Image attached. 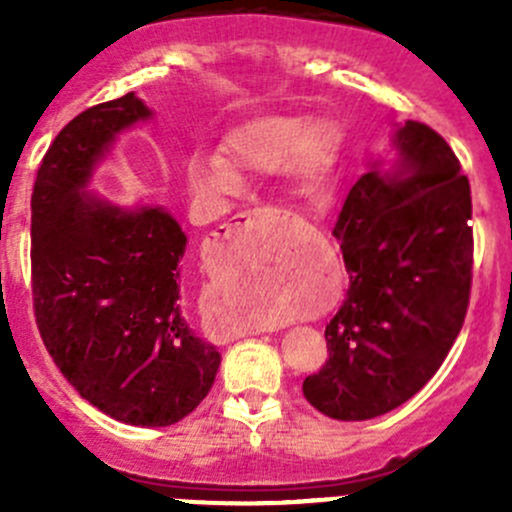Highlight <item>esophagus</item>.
<instances>
[{
    "label": "esophagus",
    "instance_id": "34e87169",
    "mask_svg": "<svg viewBox=\"0 0 512 512\" xmlns=\"http://www.w3.org/2000/svg\"><path fill=\"white\" fill-rule=\"evenodd\" d=\"M265 225V213L262 210H250V213H240L230 220V223L220 227L213 237V245L215 247H232L237 245L240 240H245L247 235L257 232L260 227ZM220 332H225L227 337H245V334H260L265 329H240L235 324H227V322H218Z\"/></svg>",
    "mask_w": 512,
    "mask_h": 512
}]
</instances>
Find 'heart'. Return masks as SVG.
Here are the masks:
<instances>
[{
    "instance_id": "heart-1",
    "label": "heart",
    "mask_w": 512,
    "mask_h": 512,
    "mask_svg": "<svg viewBox=\"0 0 512 512\" xmlns=\"http://www.w3.org/2000/svg\"><path fill=\"white\" fill-rule=\"evenodd\" d=\"M225 148L230 159L218 151H200L190 158L188 178L195 190L225 195L240 188L237 168L275 173L285 165L299 183H314L332 168L334 160V141L327 128L322 123L307 126L294 116H267L245 123L227 136ZM225 312L237 327H260L277 319L242 287L227 289Z\"/></svg>"
}]
</instances>
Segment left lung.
Wrapping results in <instances>:
<instances>
[{"label": "left lung", "instance_id": "1", "mask_svg": "<svg viewBox=\"0 0 512 512\" xmlns=\"http://www.w3.org/2000/svg\"><path fill=\"white\" fill-rule=\"evenodd\" d=\"M396 158L349 190L332 235L349 272L327 324V364L304 399L337 421L389 414L426 386L451 352L471 297V185L426 123L394 133Z\"/></svg>", "mask_w": 512, "mask_h": 512}]
</instances>
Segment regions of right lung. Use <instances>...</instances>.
<instances>
[{
    "instance_id": "1",
    "label": "right lung",
    "mask_w": 512,
    "mask_h": 512,
    "mask_svg": "<svg viewBox=\"0 0 512 512\" xmlns=\"http://www.w3.org/2000/svg\"><path fill=\"white\" fill-rule=\"evenodd\" d=\"M151 116L131 91L54 138L32 193V292L66 381L106 416L156 428L195 411L220 369L180 304L188 237L163 205L121 208L86 190L116 138Z\"/></svg>"
}]
</instances>
